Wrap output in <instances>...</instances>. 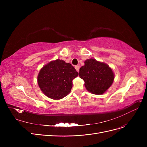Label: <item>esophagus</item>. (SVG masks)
Masks as SVG:
<instances>
[{
	"mask_svg": "<svg viewBox=\"0 0 147 147\" xmlns=\"http://www.w3.org/2000/svg\"><path fill=\"white\" fill-rule=\"evenodd\" d=\"M75 68L76 69V70L79 72V69H80V66L79 65H76L75 66Z\"/></svg>",
	"mask_w": 147,
	"mask_h": 147,
	"instance_id": "34e87169",
	"label": "esophagus"
}]
</instances>
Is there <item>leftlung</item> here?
<instances>
[{
  "instance_id": "1",
  "label": "left lung",
  "mask_w": 147,
  "mask_h": 147,
  "mask_svg": "<svg viewBox=\"0 0 147 147\" xmlns=\"http://www.w3.org/2000/svg\"><path fill=\"white\" fill-rule=\"evenodd\" d=\"M79 76L84 81L86 89L96 95L102 94L112 84L114 76L112 69L95 59H87L80 68Z\"/></svg>"
}]
</instances>
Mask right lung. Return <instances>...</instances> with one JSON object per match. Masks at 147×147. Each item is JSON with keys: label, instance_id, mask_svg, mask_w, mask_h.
I'll use <instances>...</instances> for the list:
<instances>
[{"label": "right lung", "instance_id": "1", "mask_svg": "<svg viewBox=\"0 0 147 147\" xmlns=\"http://www.w3.org/2000/svg\"><path fill=\"white\" fill-rule=\"evenodd\" d=\"M79 75L74 67L63 60L57 59L45 65L37 77L43 93L53 99H60L70 92L73 80Z\"/></svg>", "mask_w": 147, "mask_h": 147}]
</instances>
